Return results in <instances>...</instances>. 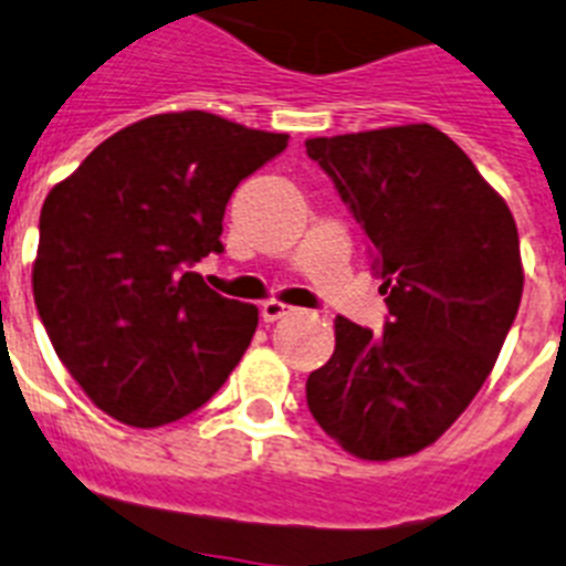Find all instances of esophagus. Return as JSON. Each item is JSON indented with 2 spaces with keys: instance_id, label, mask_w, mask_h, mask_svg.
I'll return each mask as SVG.
<instances>
[{
  "instance_id": "34e87169",
  "label": "esophagus",
  "mask_w": 566,
  "mask_h": 566,
  "mask_svg": "<svg viewBox=\"0 0 566 566\" xmlns=\"http://www.w3.org/2000/svg\"><path fill=\"white\" fill-rule=\"evenodd\" d=\"M260 315H263L265 324H274V321H280V317L292 315V306H286V303H280V301H265L263 306H260Z\"/></svg>"
}]
</instances>
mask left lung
<instances>
[{"label": "left lung", "mask_w": 566, "mask_h": 566, "mask_svg": "<svg viewBox=\"0 0 566 566\" xmlns=\"http://www.w3.org/2000/svg\"><path fill=\"white\" fill-rule=\"evenodd\" d=\"M306 153L367 233L390 312L378 335L335 317V353L306 378V405L353 457L417 454L469 408L515 321V217L431 124L310 138Z\"/></svg>", "instance_id": "obj_1"}]
</instances>
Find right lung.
I'll return each mask as SVG.
<instances>
[{"label":"right lung","instance_id":"add662e5","mask_svg":"<svg viewBox=\"0 0 566 566\" xmlns=\"http://www.w3.org/2000/svg\"><path fill=\"white\" fill-rule=\"evenodd\" d=\"M286 144V133L210 112H167L106 138L45 196L36 312L65 370L112 419L176 422L240 364L256 306L190 269L222 251L228 199Z\"/></svg>","mask_w":566,"mask_h":566}]
</instances>
